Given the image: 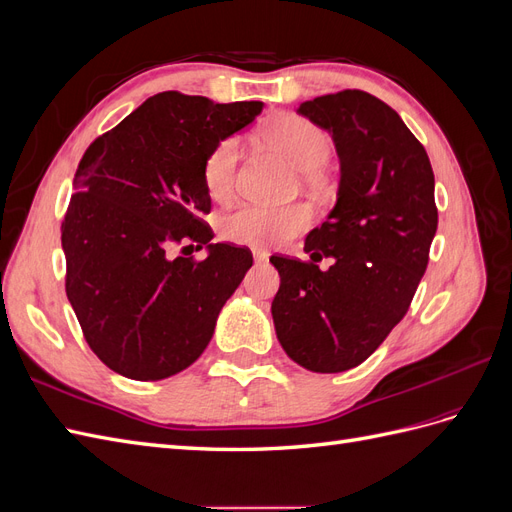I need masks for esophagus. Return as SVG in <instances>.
Wrapping results in <instances>:
<instances>
[{
	"label": "esophagus",
	"mask_w": 512,
	"mask_h": 512,
	"mask_svg": "<svg viewBox=\"0 0 512 512\" xmlns=\"http://www.w3.org/2000/svg\"><path fill=\"white\" fill-rule=\"evenodd\" d=\"M269 258V254L265 250H254V260L256 262H265Z\"/></svg>",
	"instance_id": "esophagus-1"
}]
</instances>
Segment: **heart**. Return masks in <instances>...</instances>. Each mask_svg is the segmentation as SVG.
Segmentation results:
<instances>
[{
	"label": "heart",
	"mask_w": 512,
	"mask_h": 512,
	"mask_svg": "<svg viewBox=\"0 0 512 512\" xmlns=\"http://www.w3.org/2000/svg\"><path fill=\"white\" fill-rule=\"evenodd\" d=\"M265 138L305 170H318L329 162L333 143L318 123L301 115H282L265 128ZM241 141L228 136L215 145L203 162V183L213 198H226L235 188ZM312 222V211L305 205H260L243 203L222 218V235L245 245H277L299 235Z\"/></svg>",
	"instance_id": "heart-1"
}]
</instances>
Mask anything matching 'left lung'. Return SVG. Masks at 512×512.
Masks as SVG:
<instances>
[{"label":"left lung","mask_w":512,"mask_h":512,"mask_svg":"<svg viewBox=\"0 0 512 512\" xmlns=\"http://www.w3.org/2000/svg\"><path fill=\"white\" fill-rule=\"evenodd\" d=\"M299 113L333 134L337 203L305 239L312 260L271 256L280 290L271 303L277 339L318 374L361 365L406 316L438 228L433 170L389 104L361 89L307 100ZM336 262L320 272L315 258Z\"/></svg>","instance_id":"8db88e82"}]
</instances>
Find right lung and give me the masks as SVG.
<instances>
[{"mask_svg": "<svg viewBox=\"0 0 512 512\" xmlns=\"http://www.w3.org/2000/svg\"><path fill=\"white\" fill-rule=\"evenodd\" d=\"M262 102L215 104L162 91L85 151L61 222L66 294L89 348L130 380H164L190 367L213 337L252 252L209 243L200 215L207 153L243 130ZM208 245L205 261L170 259L173 242Z\"/></svg>", "mask_w": 512, "mask_h": 512, "instance_id": "right-lung-1", "label": "right lung"}]
</instances>
